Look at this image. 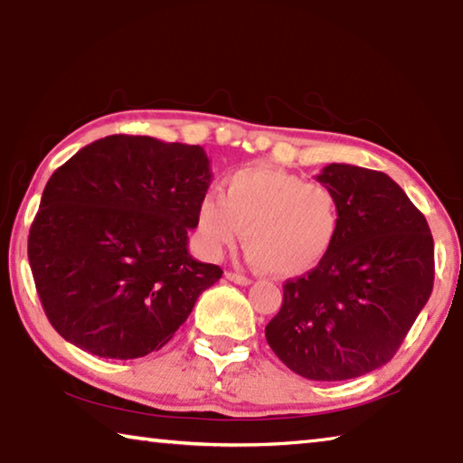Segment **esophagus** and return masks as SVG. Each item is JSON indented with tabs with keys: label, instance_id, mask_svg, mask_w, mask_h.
<instances>
[{
	"label": "esophagus",
	"instance_id": "obj_1",
	"mask_svg": "<svg viewBox=\"0 0 463 463\" xmlns=\"http://www.w3.org/2000/svg\"><path fill=\"white\" fill-rule=\"evenodd\" d=\"M224 276H226V279H231V281H234V284H239V286H249L250 284V279L247 276H241V273L226 271Z\"/></svg>",
	"mask_w": 463,
	"mask_h": 463
}]
</instances>
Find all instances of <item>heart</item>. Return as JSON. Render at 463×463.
Returning <instances> with one entry per match:
<instances>
[{
  "label": "heart",
  "mask_w": 463,
  "mask_h": 463,
  "mask_svg": "<svg viewBox=\"0 0 463 463\" xmlns=\"http://www.w3.org/2000/svg\"><path fill=\"white\" fill-rule=\"evenodd\" d=\"M339 224V200L331 187L271 167L234 171L224 194L206 192L195 206L203 253L221 257L242 234L249 261L279 278L317 268L335 245Z\"/></svg>",
  "instance_id": "obj_1"
}]
</instances>
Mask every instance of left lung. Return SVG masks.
<instances>
[{
  "label": "left lung",
  "mask_w": 463,
  "mask_h": 463,
  "mask_svg": "<svg viewBox=\"0 0 463 463\" xmlns=\"http://www.w3.org/2000/svg\"><path fill=\"white\" fill-rule=\"evenodd\" d=\"M339 200L335 245L284 284L265 339L298 375L341 382L388 364L425 308L435 279L429 224L382 171L331 163L317 177Z\"/></svg>",
  "instance_id": "obj_1"
}]
</instances>
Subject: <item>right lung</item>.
Instances as JSON below:
<instances>
[{
  "instance_id": "obj_1",
  "label": "right lung",
  "mask_w": 463,
  "mask_h": 463,
  "mask_svg": "<svg viewBox=\"0 0 463 463\" xmlns=\"http://www.w3.org/2000/svg\"><path fill=\"white\" fill-rule=\"evenodd\" d=\"M213 182L198 145L112 135L77 151L46 184L28 261L46 318L91 355L159 351L222 269L187 253Z\"/></svg>"
}]
</instances>
